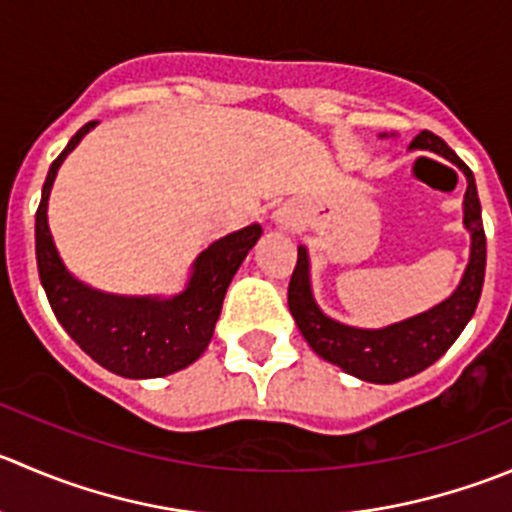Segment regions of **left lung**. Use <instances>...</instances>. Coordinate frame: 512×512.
<instances>
[{
  "label": "left lung",
  "instance_id": "left-lung-1",
  "mask_svg": "<svg viewBox=\"0 0 512 512\" xmlns=\"http://www.w3.org/2000/svg\"><path fill=\"white\" fill-rule=\"evenodd\" d=\"M410 147L448 157L468 177V192H465L463 205L465 227L473 237V247H470L468 270H465L458 290L445 302L435 305L433 310L398 322V325H390L385 330H355V327L340 325V322L325 317L315 305L310 280H307L305 247L297 250V265L292 270L290 287H287V305H290L292 317H295L307 345L322 360L342 367L350 375L367 382H382V385L405 380V377L430 367L448 352V347L458 340V335L473 317L485 280V230L473 172L438 135L428 130L420 132Z\"/></svg>",
  "mask_w": 512,
  "mask_h": 512
}]
</instances>
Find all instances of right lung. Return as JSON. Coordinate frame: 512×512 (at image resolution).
<instances>
[{
    "label": "right lung",
    "instance_id": "add662e5",
    "mask_svg": "<svg viewBox=\"0 0 512 512\" xmlns=\"http://www.w3.org/2000/svg\"><path fill=\"white\" fill-rule=\"evenodd\" d=\"M94 127L87 122L52 162L37 207V267L59 325L109 372L122 377H162L182 370L205 352L222 300L262 227L250 225L207 247L195 262L190 287L172 300L114 297L89 290L64 270L47 225V200L64 157Z\"/></svg>",
    "mask_w": 512,
    "mask_h": 512
}]
</instances>
